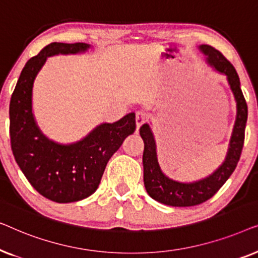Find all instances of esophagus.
I'll use <instances>...</instances> for the list:
<instances>
[{"instance_id": "esophagus-1", "label": "esophagus", "mask_w": 258, "mask_h": 258, "mask_svg": "<svg viewBox=\"0 0 258 258\" xmlns=\"http://www.w3.org/2000/svg\"><path fill=\"white\" fill-rule=\"evenodd\" d=\"M147 119H148V115H147L146 111H143V110L136 111V125H137V129H139L142 124H144V123L147 122Z\"/></svg>"}]
</instances>
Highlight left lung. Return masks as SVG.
I'll return each instance as SVG.
<instances>
[{"label": "left lung", "instance_id": "obj_1", "mask_svg": "<svg viewBox=\"0 0 258 258\" xmlns=\"http://www.w3.org/2000/svg\"><path fill=\"white\" fill-rule=\"evenodd\" d=\"M207 55V61L217 72L227 76L237 103V116L234 132L229 144V151L223 164L209 177L194 183H179L168 178L161 171L156 157V146L149 124L140 128L144 142L143 151V179L147 192L157 202L171 207H192L211 199L234 172L241 157L245 136V123L248 118V105L243 96L239 77L234 66L217 49L208 44L200 45Z\"/></svg>", "mask_w": 258, "mask_h": 258}]
</instances>
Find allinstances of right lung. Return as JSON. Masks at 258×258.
Segmentation results:
<instances>
[{
    "instance_id": "obj_1",
    "label": "right lung",
    "mask_w": 258,
    "mask_h": 258,
    "mask_svg": "<svg viewBox=\"0 0 258 258\" xmlns=\"http://www.w3.org/2000/svg\"><path fill=\"white\" fill-rule=\"evenodd\" d=\"M89 47L82 42L48 44L26 63L10 100V144L16 163L38 194L57 203L76 202L96 191L108 161L136 129L135 112H130L117 122L98 125L80 142L62 146L49 141L37 128L31 93L45 59Z\"/></svg>"
}]
</instances>
